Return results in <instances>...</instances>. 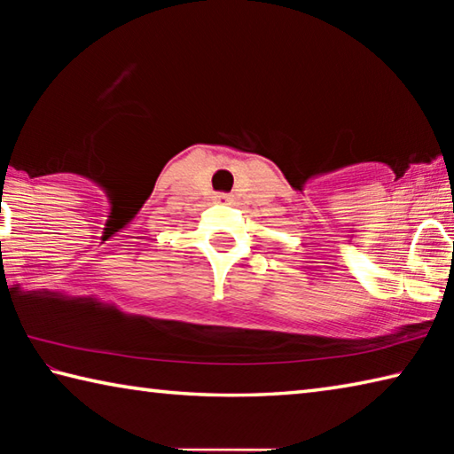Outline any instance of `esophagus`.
I'll return each mask as SVG.
<instances>
[{
  "instance_id": "obj_1",
  "label": "esophagus",
  "mask_w": 454,
  "mask_h": 454,
  "mask_svg": "<svg viewBox=\"0 0 454 454\" xmlns=\"http://www.w3.org/2000/svg\"><path fill=\"white\" fill-rule=\"evenodd\" d=\"M214 200H216V202H230V194H224V192H220V194L214 196Z\"/></svg>"
}]
</instances>
